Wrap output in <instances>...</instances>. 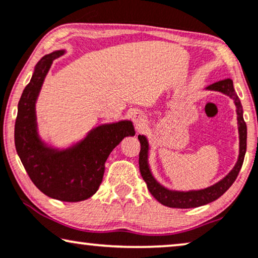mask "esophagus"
<instances>
[{"instance_id":"esophagus-1","label":"esophagus","mask_w":258,"mask_h":258,"mask_svg":"<svg viewBox=\"0 0 258 258\" xmlns=\"http://www.w3.org/2000/svg\"><path fill=\"white\" fill-rule=\"evenodd\" d=\"M133 121H135V123L137 126H143L144 123L146 122V115L144 114L143 112L140 111H137L133 113Z\"/></svg>"}]
</instances>
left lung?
<instances>
[{
	"label": "left lung",
	"mask_w": 258,
	"mask_h": 258,
	"mask_svg": "<svg viewBox=\"0 0 258 258\" xmlns=\"http://www.w3.org/2000/svg\"><path fill=\"white\" fill-rule=\"evenodd\" d=\"M207 89L211 91L222 92L235 101L237 107V120H238V132H239V156L238 161L233 167V170L225 178H223L217 184L212 186L204 188L199 191H188V192H179V191H170L160 184H158L154 179L147 164V151H149V144L144 136H139L140 142V152H139V170L142 173L143 179L147 184V188L151 195L157 199L159 203L165 207L177 208V209H190L197 208L201 205H205L211 203V202L218 199L221 196L226 192V190L231 186L233 181L236 180L239 171L244 160L245 151H246V123L243 119V107L239 98L237 97L235 89H233L231 79H225V80L215 82L208 86Z\"/></svg>",
	"instance_id": "left-lung-1"
}]
</instances>
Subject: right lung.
I'll return each mask as SVG.
<instances>
[{
    "instance_id": "right-lung-1",
    "label": "right lung",
    "mask_w": 258,
    "mask_h": 258,
    "mask_svg": "<svg viewBox=\"0 0 258 258\" xmlns=\"http://www.w3.org/2000/svg\"><path fill=\"white\" fill-rule=\"evenodd\" d=\"M62 54L63 50L54 51L36 63L20 98L14 137L17 154L41 192L62 202H80L97 192L109 153L125 137L135 136V130L131 121H119L97 127L73 149L43 146L36 133L35 100L51 62Z\"/></svg>"
}]
</instances>
